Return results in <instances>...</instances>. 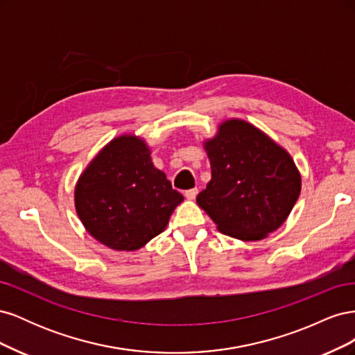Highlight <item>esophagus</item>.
Returning <instances> with one entry per match:
<instances>
[{"label":"esophagus","instance_id":"esophagus-1","mask_svg":"<svg viewBox=\"0 0 355 355\" xmlns=\"http://www.w3.org/2000/svg\"><path fill=\"white\" fill-rule=\"evenodd\" d=\"M197 194H198V189H197V188L185 191V197H187L188 200H194V198L197 197Z\"/></svg>","mask_w":355,"mask_h":355}]
</instances>
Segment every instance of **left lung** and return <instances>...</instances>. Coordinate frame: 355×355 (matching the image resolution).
<instances>
[{
  "mask_svg": "<svg viewBox=\"0 0 355 355\" xmlns=\"http://www.w3.org/2000/svg\"><path fill=\"white\" fill-rule=\"evenodd\" d=\"M204 148L211 179L197 202L218 230L256 241L280 228L300 194V175L284 149L241 120L225 121Z\"/></svg>",
  "mask_w": 355,
  "mask_h": 355,
  "instance_id": "obj_1",
  "label": "left lung"
}]
</instances>
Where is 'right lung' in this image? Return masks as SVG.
I'll return each instance as SVG.
<instances>
[{
  "label": "right lung",
  "instance_id": "1",
  "mask_svg": "<svg viewBox=\"0 0 355 355\" xmlns=\"http://www.w3.org/2000/svg\"><path fill=\"white\" fill-rule=\"evenodd\" d=\"M184 200L154 167L144 141L116 137L81 175L75 209L90 235L114 250H137L167 227Z\"/></svg>",
  "mask_w": 355,
  "mask_h": 355
}]
</instances>
